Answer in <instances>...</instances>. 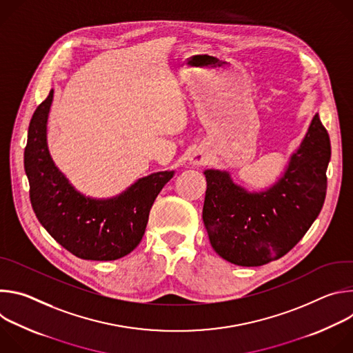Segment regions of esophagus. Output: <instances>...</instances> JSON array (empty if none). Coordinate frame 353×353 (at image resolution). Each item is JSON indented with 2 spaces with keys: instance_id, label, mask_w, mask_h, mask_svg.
Masks as SVG:
<instances>
[{
  "instance_id": "1",
  "label": "esophagus",
  "mask_w": 353,
  "mask_h": 353,
  "mask_svg": "<svg viewBox=\"0 0 353 353\" xmlns=\"http://www.w3.org/2000/svg\"><path fill=\"white\" fill-rule=\"evenodd\" d=\"M191 163L195 165V166H201L207 163V157L204 152H201V150H195V152L191 155Z\"/></svg>"
}]
</instances>
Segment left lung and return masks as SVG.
<instances>
[{
	"label": "left lung",
	"instance_id": "8db88e82",
	"mask_svg": "<svg viewBox=\"0 0 353 353\" xmlns=\"http://www.w3.org/2000/svg\"><path fill=\"white\" fill-rule=\"evenodd\" d=\"M330 158V137L316 114L286 173L268 191L248 194L226 172L207 170L203 221L216 253L241 267L289 253L323 208Z\"/></svg>",
	"mask_w": 353,
	"mask_h": 353
}]
</instances>
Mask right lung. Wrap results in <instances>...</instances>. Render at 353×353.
Returning <instances> with one entry per match:
<instances>
[{
    "label": "right lung",
    "instance_id": "add662e5",
    "mask_svg": "<svg viewBox=\"0 0 353 353\" xmlns=\"http://www.w3.org/2000/svg\"><path fill=\"white\" fill-rule=\"evenodd\" d=\"M53 90L34 110L25 146V172L32 208L57 243L82 260L113 261L139 244L149 211L173 172L138 180L116 198L96 201L77 192L54 166L46 142Z\"/></svg>",
    "mask_w": 353,
    "mask_h": 353
}]
</instances>
